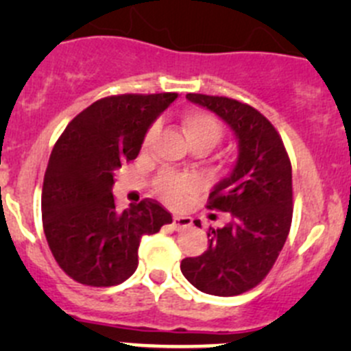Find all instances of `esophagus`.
<instances>
[{"mask_svg":"<svg viewBox=\"0 0 351 351\" xmlns=\"http://www.w3.org/2000/svg\"><path fill=\"white\" fill-rule=\"evenodd\" d=\"M192 224V217L189 215H173V226L175 229H185Z\"/></svg>","mask_w":351,"mask_h":351,"instance_id":"esophagus-1","label":"esophagus"}]
</instances>
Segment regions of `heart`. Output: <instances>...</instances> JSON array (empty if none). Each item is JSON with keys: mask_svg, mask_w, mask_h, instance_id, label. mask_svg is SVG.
Segmentation results:
<instances>
[{"mask_svg": "<svg viewBox=\"0 0 351 351\" xmlns=\"http://www.w3.org/2000/svg\"><path fill=\"white\" fill-rule=\"evenodd\" d=\"M182 123L186 139H189V143L192 146H195V144H205L210 149L224 136V127H222L221 120L214 113L205 112V110H189L182 117ZM154 132L156 123H153L147 129L143 141V147L149 146ZM154 189L162 200L169 202V204H180L186 195L197 192L198 182L193 176L176 175V173H162L154 182Z\"/></svg>", "mask_w": 351, "mask_h": 351, "instance_id": "heart-1", "label": "heart"}]
</instances>
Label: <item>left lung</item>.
Listing matches in <instances>:
<instances>
[{
  "mask_svg": "<svg viewBox=\"0 0 351 351\" xmlns=\"http://www.w3.org/2000/svg\"><path fill=\"white\" fill-rule=\"evenodd\" d=\"M231 125L239 141L234 169L208 195L207 208L229 212L224 228H208V247L180 265L205 293L232 297L254 289L274 268L293 212L292 165L274 123L251 105L228 97L189 93ZM200 228V221H195Z\"/></svg>",
  "mask_w": 351,
  "mask_h": 351,
  "instance_id": "obj_1",
  "label": "left lung"
}]
</instances>
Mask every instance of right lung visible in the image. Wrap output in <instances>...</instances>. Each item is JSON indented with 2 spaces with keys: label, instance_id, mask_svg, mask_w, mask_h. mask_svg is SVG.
<instances>
[{
  "label": "right lung",
  "instance_id": "right-lung-1",
  "mask_svg": "<svg viewBox=\"0 0 351 351\" xmlns=\"http://www.w3.org/2000/svg\"><path fill=\"white\" fill-rule=\"evenodd\" d=\"M176 93L112 95L77 113L54 144L42 186V226L59 267L77 284L112 287L136 271L144 234L171 224L153 198L115 208L113 173L136 159Z\"/></svg>",
  "mask_w": 351,
  "mask_h": 351
}]
</instances>
